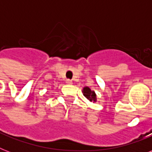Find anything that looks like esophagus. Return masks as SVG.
Instances as JSON below:
<instances>
[{
  "instance_id": "obj_1",
  "label": "esophagus",
  "mask_w": 152,
  "mask_h": 152,
  "mask_svg": "<svg viewBox=\"0 0 152 152\" xmlns=\"http://www.w3.org/2000/svg\"><path fill=\"white\" fill-rule=\"evenodd\" d=\"M66 83L67 84H72V81L70 80H67Z\"/></svg>"
}]
</instances>
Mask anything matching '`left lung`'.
<instances>
[{
    "mask_svg": "<svg viewBox=\"0 0 152 152\" xmlns=\"http://www.w3.org/2000/svg\"><path fill=\"white\" fill-rule=\"evenodd\" d=\"M83 95L87 98V99H88L90 102H95L97 99H96V94L95 91H93L88 88V87H85L83 88Z\"/></svg>",
    "mask_w": 152,
    "mask_h": 152,
    "instance_id": "left-lung-1",
    "label": "left lung"
}]
</instances>
